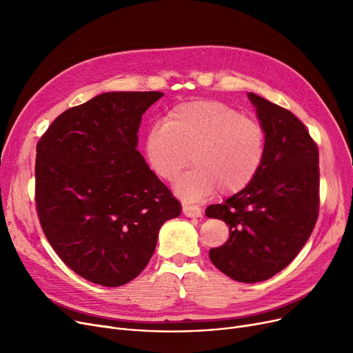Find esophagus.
<instances>
[{"mask_svg":"<svg viewBox=\"0 0 353 353\" xmlns=\"http://www.w3.org/2000/svg\"><path fill=\"white\" fill-rule=\"evenodd\" d=\"M183 213L188 217H201V209L199 206H193V205H184Z\"/></svg>","mask_w":353,"mask_h":353,"instance_id":"esophagus-1","label":"esophagus"}]
</instances>
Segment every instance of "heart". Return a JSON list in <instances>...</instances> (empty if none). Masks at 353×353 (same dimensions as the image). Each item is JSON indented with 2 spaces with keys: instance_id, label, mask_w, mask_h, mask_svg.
Instances as JSON below:
<instances>
[{
  "instance_id": "1",
  "label": "heart",
  "mask_w": 353,
  "mask_h": 353,
  "mask_svg": "<svg viewBox=\"0 0 353 353\" xmlns=\"http://www.w3.org/2000/svg\"><path fill=\"white\" fill-rule=\"evenodd\" d=\"M266 153L268 133L261 121L212 100L173 107L144 140L147 163L161 180L173 181L189 161L193 164L174 188L190 201L216 189L223 196L242 192L261 172Z\"/></svg>"
}]
</instances>
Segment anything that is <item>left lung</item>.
<instances>
[{
	"label": "left lung",
	"instance_id": "left-lung-1",
	"mask_svg": "<svg viewBox=\"0 0 353 353\" xmlns=\"http://www.w3.org/2000/svg\"><path fill=\"white\" fill-rule=\"evenodd\" d=\"M268 133L261 172L246 189L206 216L229 226L212 263L233 281L256 283L283 270L307 242L319 214V150L292 111L249 92Z\"/></svg>",
	"mask_w": 353,
	"mask_h": 353
}]
</instances>
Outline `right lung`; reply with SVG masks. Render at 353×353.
Listing matches in <instances>:
<instances>
[{
    "instance_id": "add662e5",
    "label": "right lung",
    "mask_w": 353,
    "mask_h": 353,
    "mask_svg": "<svg viewBox=\"0 0 353 353\" xmlns=\"http://www.w3.org/2000/svg\"><path fill=\"white\" fill-rule=\"evenodd\" d=\"M160 91L104 92L55 119L37 143L35 208L61 261L116 288L150 261L180 201L137 152L144 111Z\"/></svg>"
}]
</instances>
